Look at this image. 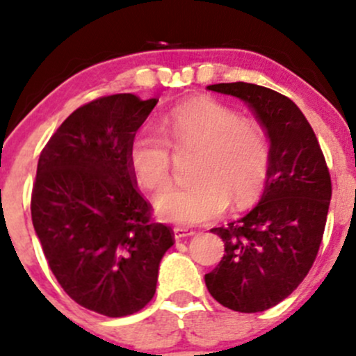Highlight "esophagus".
I'll return each mask as SVG.
<instances>
[{
    "label": "esophagus",
    "mask_w": 356,
    "mask_h": 356,
    "mask_svg": "<svg viewBox=\"0 0 356 356\" xmlns=\"http://www.w3.org/2000/svg\"><path fill=\"white\" fill-rule=\"evenodd\" d=\"M173 234H175V239H183V238H188V236H193V231L188 227H173Z\"/></svg>",
    "instance_id": "esophagus-1"
}]
</instances>
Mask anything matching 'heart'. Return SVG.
I'll return each mask as SVG.
<instances>
[{"label":"heart","mask_w":356,"mask_h":356,"mask_svg":"<svg viewBox=\"0 0 356 356\" xmlns=\"http://www.w3.org/2000/svg\"><path fill=\"white\" fill-rule=\"evenodd\" d=\"M164 138L152 127H140L129 143L127 161L134 178L147 190L170 181L171 147L197 151L195 183L170 186L156 197L163 219L197 224L220 216L229 200L234 207L253 204L270 171V144L253 120L241 118L231 106L198 97L179 103L164 118Z\"/></svg>","instance_id":"obj_1"}]
</instances>
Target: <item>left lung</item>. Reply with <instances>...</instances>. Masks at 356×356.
I'll return each instance as SVG.
<instances>
[{"mask_svg": "<svg viewBox=\"0 0 356 356\" xmlns=\"http://www.w3.org/2000/svg\"><path fill=\"white\" fill-rule=\"evenodd\" d=\"M207 88L248 103L270 139L261 200L243 219L212 229L224 256L205 275L224 307L261 312L286 299L314 265L331 200L330 170L311 124L285 95L243 81Z\"/></svg>", "mask_w": 356, "mask_h": 356, "instance_id": "1", "label": "left lung"}]
</instances>
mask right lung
Wrapping results in <instances>:
<instances>
[{"label": "right lung", "mask_w": 356, "mask_h": 356, "mask_svg": "<svg viewBox=\"0 0 356 356\" xmlns=\"http://www.w3.org/2000/svg\"><path fill=\"white\" fill-rule=\"evenodd\" d=\"M156 103L132 93L85 103L37 164L30 210L49 268L72 300L108 317L146 307L175 243L170 225L152 219L127 161L129 143Z\"/></svg>", "instance_id": "1"}]
</instances>
